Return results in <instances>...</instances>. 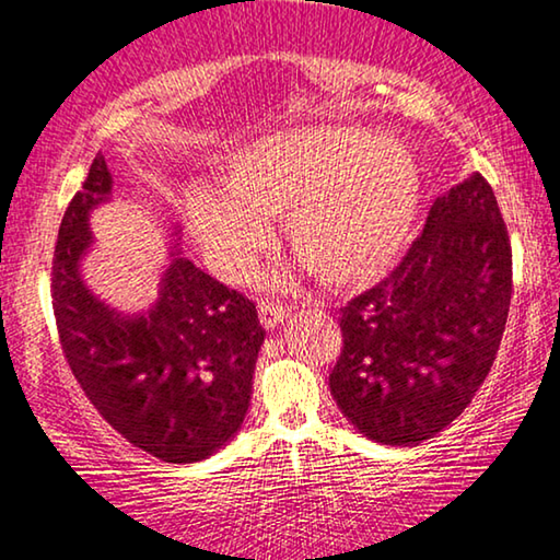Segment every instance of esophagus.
I'll return each instance as SVG.
<instances>
[{"mask_svg":"<svg viewBox=\"0 0 560 560\" xmlns=\"http://www.w3.org/2000/svg\"><path fill=\"white\" fill-rule=\"evenodd\" d=\"M258 317H261L264 327L271 329L289 317V306L273 302V299H261V304H258Z\"/></svg>","mask_w":560,"mask_h":560,"instance_id":"1","label":"esophagus"}]
</instances>
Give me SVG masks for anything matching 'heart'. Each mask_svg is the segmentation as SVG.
<instances>
[{
    "label": "heart",
    "instance_id": "1",
    "mask_svg": "<svg viewBox=\"0 0 560 560\" xmlns=\"http://www.w3.org/2000/svg\"><path fill=\"white\" fill-rule=\"evenodd\" d=\"M419 170L390 139L362 129H299L243 149L223 190L185 198V220L220 277L241 281L287 218L299 264L327 287L383 277L411 233Z\"/></svg>",
    "mask_w": 560,
    "mask_h": 560
}]
</instances>
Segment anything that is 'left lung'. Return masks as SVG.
Here are the masks:
<instances>
[{
	"label": "left lung",
	"mask_w": 560,
	"mask_h": 560,
	"mask_svg": "<svg viewBox=\"0 0 560 560\" xmlns=\"http://www.w3.org/2000/svg\"><path fill=\"white\" fill-rule=\"evenodd\" d=\"M513 248L490 183L471 175L431 205L381 283L340 310L329 388L360 434L390 446L436 436L471 404L500 350Z\"/></svg>",
	"instance_id": "obj_1"
}]
</instances>
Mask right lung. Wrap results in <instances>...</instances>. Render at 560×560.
<instances>
[{
    "label": "right lung",
    "mask_w": 560,
    "mask_h": 560,
    "mask_svg": "<svg viewBox=\"0 0 560 560\" xmlns=\"http://www.w3.org/2000/svg\"><path fill=\"white\" fill-rule=\"evenodd\" d=\"M112 195L96 156L62 215L52 256V312L62 355L96 411L167 464L200 462L241 429L266 329L256 304L172 254L160 299L141 314L106 306L81 281L89 212Z\"/></svg>",
    "instance_id": "right-lung-1"
}]
</instances>
